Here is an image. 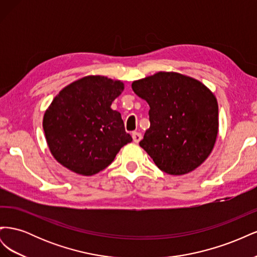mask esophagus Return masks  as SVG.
<instances>
[{
    "label": "esophagus",
    "mask_w": 257,
    "mask_h": 257,
    "mask_svg": "<svg viewBox=\"0 0 257 257\" xmlns=\"http://www.w3.org/2000/svg\"><path fill=\"white\" fill-rule=\"evenodd\" d=\"M132 137H133L134 143L138 144L139 142H141V139H142L143 136H142L141 133H138V132H133V133H132Z\"/></svg>",
    "instance_id": "esophagus-1"
}]
</instances>
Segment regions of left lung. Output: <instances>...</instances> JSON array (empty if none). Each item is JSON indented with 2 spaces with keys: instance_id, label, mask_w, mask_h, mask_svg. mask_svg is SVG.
I'll list each match as a JSON object with an SVG mask.
<instances>
[{
  "instance_id": "left-lung-1",
  "label": "left lung",
  "mask_w": 257,
  "mask_h": 257,
  "mask_svg": "<svg viewBox=\"0 0 257 257\" xmlns=\"http://www.w3.org/2000/svg\"><path fill=\"white\" fill-rule=\"evenodd\" d=\"M150 106V127L139 143L162 172L180 176L203 164L219 131V107L200 81L159 72L132 83Z\"/></svg>"
}]
</instances>
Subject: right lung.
<instances>
[{"instance_id":"right-lung-1","label":"right lung","mask_w":257,"mask_h":257,"mask_svg":"<svg viewBox=\"0 0 257 257\" xmlns=\"http://www.w3.org/2000/svg\"><path fill=\"white\" fill-rule=\"evenodd\" d=\"M123 89L120 80L87 76L53 98L43 127L50 152L61 165L82 176L95 175L133 141L121 113L110 108Z\"/></svg>"}]
</instances>
